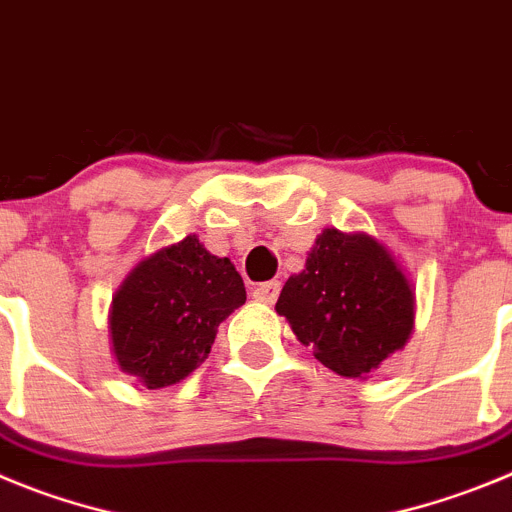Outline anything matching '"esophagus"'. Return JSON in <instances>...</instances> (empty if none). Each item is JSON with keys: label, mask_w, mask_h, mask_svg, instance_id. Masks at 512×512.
Instances as JSON below:
<instances>
[{"label": "esophagus", "mask_w": 512, "mask_h": 512, "mask_svg": "<svg viewBox=\"0 0 512 512\" xmlns=\"http://www.w3.org/2000/svg\"><path fill=\"white\" fill-rule=\"evenodd\" d=\"M252 296H255L260 303H275L280 296V280H267V283H260L255 290H252Z\"/></svg>", "instance_id": "34e87169"}]
</instances>
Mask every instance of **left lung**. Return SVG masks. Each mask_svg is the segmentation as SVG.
<instances>
[{
    "instance_id": "1",
    "label": "left lung",
    "mask_w": 512,
    "mask_h": 512,
    "mask_svg": "<svg viewBox=\"0 0 512 512\" xmlns=\"http://www.w3.org/2000/svg\"><path fill=\"white\" fill-rule=\"evenodd\" d=\"M416 293L375 237L324 229L306 270L290 275L275 311L298 342L342 377H365L405 347L413 331Z\"/></svg>"
}]
</instances>
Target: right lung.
Listing matches in <instances>:
<instances>
[{
  "mask_svg": "<svg viewBox=\"0 0 512 512\" xmlns=\"http://www.w3.org/2000/svg\"><path fill=\"white\" fill-rule=\"evenodd\" d=\"M247 301L242 275L188 234L145 257L112 298L119 370L150 390L176 385L209 357L216 329Z\"/></svg>",
  "mask_w": 512,
  "mask_h": 512,
  "instance_id": "add662e5",
  "label": "right lung"
}]
</instances>
